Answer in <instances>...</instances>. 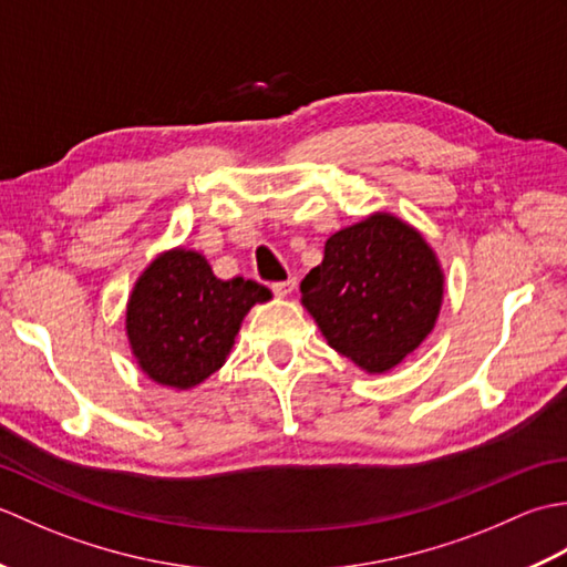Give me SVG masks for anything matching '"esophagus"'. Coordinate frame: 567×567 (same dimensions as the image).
Listing matches in <instances>:
<instances>
[{"mask_svg":"<svg viewBox=\"0 0 567 567\" xmlns=\"http://www.w3.org/2000/svg\"><path fill=\"white\" fill-rule=\"evenodd\" d=\"M295 290H297V280H292V277H290V280H285V282H275L272 285V292L277 297H290Z\"/></svg>","mask_w":567,"mask_h":567,"instance_id":"obj_1","label":"esophagus"}]
</instances>
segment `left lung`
I'll return each mask as SVG.
<instances>
[{
    "label": "left lung",
    "instance_id": "8db88e82",
    "mask_svg": "<svg viewBox=\"0 0 567 567\" xmlns=\"http://www.w3.org/2000/svg\"><path fill=\"white\" fill-rule=\"evenodd\" d=\"M445 275L419 228L390 212L329 236L302 282V307L336 353L382 375L429 339Z\"/></svg>",
    "mask_w": 567,
    "mask_h": 567
}]
</instances>
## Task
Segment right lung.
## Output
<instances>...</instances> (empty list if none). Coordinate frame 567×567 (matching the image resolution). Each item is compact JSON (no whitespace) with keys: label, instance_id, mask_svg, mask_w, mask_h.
Listing matches in <instances>:
<instances>
[{"label":"right lung","instance_id":"obj_1","mask_svg":"<svg viewBox=\"0 0 567 567\" xmlns=\"http://www.w3.org/2000/svg\"><path fill=\"white\" fill-rule=\"evenodd\" d=\"M268 299V287L252 280H219L199 250H163L128 295L131 355L163 388H197L226 363L248 311Z\"/></svg>","mask_w":567,"mask_h":567}]
</instances>
